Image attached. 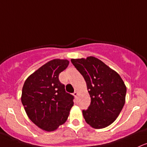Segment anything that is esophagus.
I'll list each match as a JSON object with an SVG mask.
<instances>
[{
    "mask_svg": "<svg viewBox=\"0 0 147 147\" xmlns=\"http://www.w3.org/2000/svg\"><path fill=\"white\" fill-rule=\"evenodd\" d=\"M73 95H74V96H75V97H77V95H78V93H77V91H75V92H74Z\"/></svg>",
    "mask_w": 147,
    "mask_h": 147,
    "instance_id": "obj_1",
    "label": "esophagus"
}]
</instances>
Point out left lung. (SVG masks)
<instances>
[{
	"label": "left lung",
	"instance_id": "left-lung-1",
	"mask_svg": "<svg viewBox=\"0 0 147 147\" xmlns=\"http://www.w3.org/2000/svg\"><path fill=\"white\" fill-rule=\"evenodd\" d=\"M71 62L86 81L91 96L84 118L93 128L100 129L112 124L123 109L126 86L116 71L93 56L71 59Z\"/></svg>",
	"mask_w": 147,
	"mask_h": 147
}]
</instances>
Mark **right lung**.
I'll return each mask as SVG.
<instances>
[{"label": "right lung", "mask_w": 147, "mask_h": 147, "mask_svg": "<svg viewBox=\"0 0 147 147\" xmlns=\"http://www.w3.org/2000/svg\"><path fill=\"white\" fill-rule=\"evenodd\" d=\"M66 59H54L26 79L22 102L28 118L45 131H54L67 119L74 96L67 93L59 75L68 66Z\"/></svg>", "instance_id": "1"}]
</instances>
